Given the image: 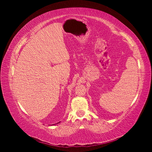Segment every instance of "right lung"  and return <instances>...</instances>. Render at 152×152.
I'll return each mask as SVG.
<instances>
[{
  "label": "right lung",
  "mask_w": 152,
  "mask_h": 152,
  "mask_svg": "<svg viewBox=\"0 0 152 152\" xmlns=\"http://www.w3.org/2000/svg\"><path fill=\"white\" fill-rule=\"evenodd\" d=\"M59 123H60V122H59L57 123V124H59ZM52 125H54V124H52ZM52 125H51V126H52Z\"/></svg>",
  "instance_id": "right-lung-1"
}]
</instances>
